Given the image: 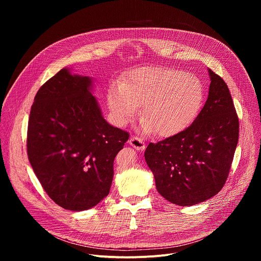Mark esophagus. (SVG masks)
I'll list each match as a JSON object with an SVG mask.
<instances>
[{
  "label": "esophagus",
  "instance_id": "1",
  "mask_svg": "<svg viewBox=\"0 0 261 261\" xmlns=\"http://www.w3.org/2000/svg\"><path fill=\"white\" fill-rule=\"evenodd\" d=\"M129 144L131 146H133L135 150L137 151H143L145 148V144L143 142L142 139H140L139 137L137 136H132L130 139H129Z\"/></svg>",
  "mask_w": 261,
  "mask_h": 261
}]
</instances>
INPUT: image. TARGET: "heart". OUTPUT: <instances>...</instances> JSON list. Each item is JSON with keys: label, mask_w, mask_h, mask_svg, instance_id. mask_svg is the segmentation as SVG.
Masks as SVG:
<instances>
[{"label": "heart", "mask_w": 261, "mask_h": 261, "mask_svg": "<svg viewBox=\"0 0 261 261\" xmlns=\"http://www.w3.org/2000/svg\"><path fill=\"white\" fill-rule=\"evenodd\" d=\"M203 86L191 73L166 67L141 68L110 86L107 103L114 122L124 126L141 107V129L169 137L187 128L203 101Z\"/></svg>", "instance_id": "1"}]
</instances>
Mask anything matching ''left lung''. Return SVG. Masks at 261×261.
<instances>
[{
	"mask_svg": "<svg viewBox=\"0 0 261 261\" xmlns=\"http://www.w3.org/2000/svg\"><path fill=\"white\" fill-rule=\"evenodd\" d=\"M207 100L184 131L144 152L158 192L180 206L200 203L224 186L239 141V118L227 85L208 69Z\"/></svg>",
	"mask_w": 261,
	"mask_h": 261,
	"instance_id": "obj_1",
	"label": "left lung"
}]
</instances>
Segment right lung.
<instances>
[{
    "label": "right lung",
    "mask_w": 261,
    "mask_h": 261,
    "mask_svg": "<svg viewBox=\"0 0 261 261\" xmlns=\"http://www.w3.org/2000/svg\"><path fill=\"white\" fill-rule=\"evenodd\" d=\"M92 88L91 77L63 68L37 92L29 119L32 168L47 195L73 212L108 195L114 160L129 138L105 121Z\"/></svg>",
    "instance_id": "obj_1"
}]
</instances>
